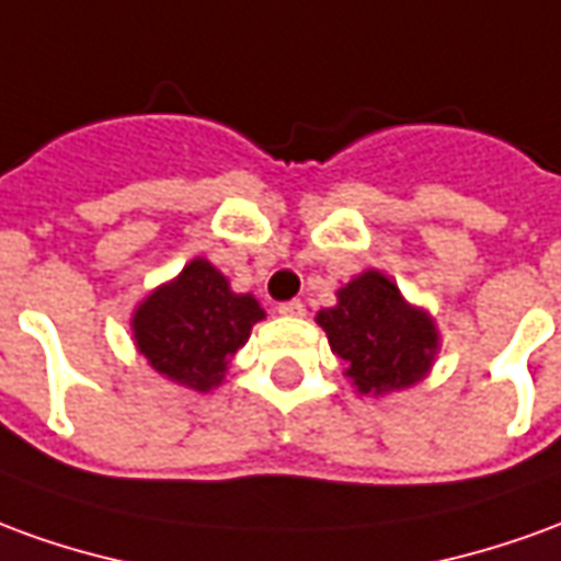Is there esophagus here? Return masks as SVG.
Instances as JSON below:
<instances>
[{
    "mask_svg": "<svg viewBox=\"0 0 561 561\" xmlns=\"http://www.w3.org/2000/svg\"><path fill=\"white\" fill-rule=\"evenodd\" d=\"M304 312H307V307L300 300H285V304H279V316H288V319H300Z\"/></svg>",
    "mask_w": 561,
    "mask_h": 561,
    "instance_id": "obj_1",
    "label": "esophagus"
}]
</instances>
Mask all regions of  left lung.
<instances>
[{
  "label": "left lung",
  "mask_w": 561,
  "mask_h": 561,
  "mask_svg": "<svg viewBox=\"0 0 561 561\" xmlns=\"http://www.w3.org/2000/svg\"><path fill=\"white\" fill-rule=\"evenodd\" d=\"M316 321L352 389L367 398L422 382L440 352L434 316L410 304L398 282L374 267L340 285L336 304L319 309Z\"/></svg>",
  "instance_id": "1"
}]
</instances>
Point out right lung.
<instances>
[{
	"instance_id": "right-lung-1",
	"label": "right lung",
	"mask_w": 561,
	"mask_h": 561,
	"mask_svg": "<svg viewBox=\"0 0 561 561\" xmlns=\"http://www.w3.org/2000/svg\"><path fill=\"white\" fill-rule=\"evenodd\" d=\"M264 316L254 294H237L213 261L194 257L136 304L133 346L154 374L206 394L225 382L233 355Z\"/></svg>"
}]
</instances>
